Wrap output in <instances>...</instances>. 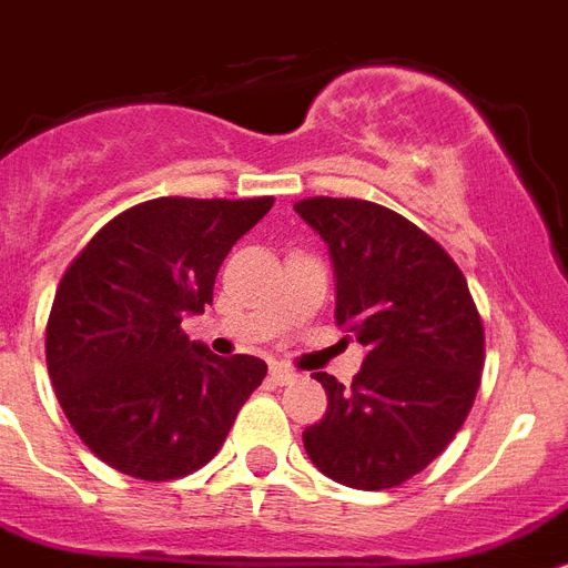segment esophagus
Returning a JSON list of instances; mask_svg holds the SVG:
<instances>
[{"label":"esophagus","mask_w":568,"mask_h":568,"mask_svg":"<svg viewBox=\"0 0 568 568\" xmlns=\"http://www.w3.org/2000/svg\"><path fill=\"white\" fill-rule=\"evenodd\" d=\"M271 381H274L276 387H288V384H294V381H297V373L283 364H274L271 366Z\"/></svg>","instance_id":"1"}]
</instances>
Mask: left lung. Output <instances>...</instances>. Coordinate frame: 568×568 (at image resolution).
Returning <instances> with one entry per match:
<instances>
[{"label": "left lung", "instance_id": "left-lung-1", "mask_svg": "<svg viewBox=\"0 0 568 568\" xmlns=\"http://www.w3.org/2000/svg\"><path fill=\"white\" fill-rule=\"evenodd\" d=\"M294 211L328 245L337 326L366 349L352 387L314 373L328 407L303 445L335 483L395 488L468 418L485 364L483 321L459 265L398 213L326 195Z\"/></svg>", "mask_w": 568, "mask_h": 568}]
</instances>
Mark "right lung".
<instances>
[{"instance_id":"1","label":"right lung","mask_w":568,"mask_h":568,"mask_svg":"<svg viewBox=\"0 0 568 568\" xmlns=\"http://www.w3.org/2000/svg\"><path fill=\"white\" fill-rule=\"evenodd\" d=\"M271 204H135L60 280L45 328L51 384L83 445L114 470L164 483L207 465L268 373L254 355L190 343L181 321L211 306L219 265Z\"/></svg>"}]
</instances>
